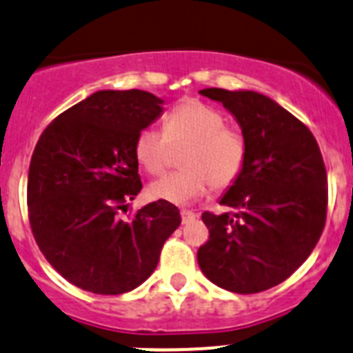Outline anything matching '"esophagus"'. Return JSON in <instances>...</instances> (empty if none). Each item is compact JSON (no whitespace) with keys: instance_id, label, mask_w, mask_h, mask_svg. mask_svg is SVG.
I'll return each mask as SVG.
<instances>
[{"instance_id":"1","label":"esophagus","mask_w":353,"mask_h":353,"mask_svg":"<svg viewBox=\"0 0 353 353\" xmlns=\"http://www.w3.org/2000/svg\"><path fill=\"white\" fill-rule=\"evenodd\" d=\"M180 215H182L183 224H190V222L196 221V216H198L194 212H190V210H182V212H180Z\"/></svg>"}]
</instances>
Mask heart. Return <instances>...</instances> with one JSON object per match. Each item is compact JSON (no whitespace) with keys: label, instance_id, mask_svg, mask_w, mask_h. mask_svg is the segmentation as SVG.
I'll use <instances>...</instances> for the list:
<instances>
[{"label":"heart","instance_id":"heart-1","mask_svg":"<svg viewBox=\"0 0 353 353\" xmlns=\"http://www.w3.org/2000/svg\"><path fill=\"white\" fill-rule=\"evenodd\" d=\"M224 115L212 106L185 99L164 119V132L145 128L134 140L137 163L147 173L157 174L168 161V140L171 143L190 141L183 155L185 170L164 174L148 185V196L157 201L189 205L201 198L210 183L216 189L231 185L241 173L247 157L245 138L225 128Z\"/></svg>","mask_w":353,"mask_h":353}]
</instances>
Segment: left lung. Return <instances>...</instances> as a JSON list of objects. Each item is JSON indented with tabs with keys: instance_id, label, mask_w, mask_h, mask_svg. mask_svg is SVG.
<instances>
[{
	"instance_id": "8db88e82",
	"label": "left lung",
	"mask_w": 353,
	"mask_h": 353,
	"mask_svg": "<svg viewBox=\"0 0 353 353\" xmlns=\"http://www.w3.org/2000/svg\"><path fill=\"white\" fill-rule=\"evenodd\" d=\"M247 143L238 179L219 203L232 213H203L210 238L198 264L210 282L236 294L282 283L305 263L324 231L327 174L315 138L303 122L255 90L208 87Z\"/></svg>"
}]
</instances>
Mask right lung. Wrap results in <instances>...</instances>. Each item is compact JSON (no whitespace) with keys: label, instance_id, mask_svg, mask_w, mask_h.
I'll use <instances>...</instances> for the list:
<instances>
[{"label":"right lung","instance_id":"1","mask_svg":"<svg viewBox=\"0 0 353 353\" xmlns=\"http://www.w3.org/2000/svg\"><path fill=\"white\" fill-rule=\"evenodd\" d=\"M147 90H98L54 119L28 176L29 222L50 266L87 292L117 296L147 280L182 222L155 201L119 216L141 190L134 140L163 113Z\"/></svg>","mask_w":353,"mask_h":353}]
</instances>
